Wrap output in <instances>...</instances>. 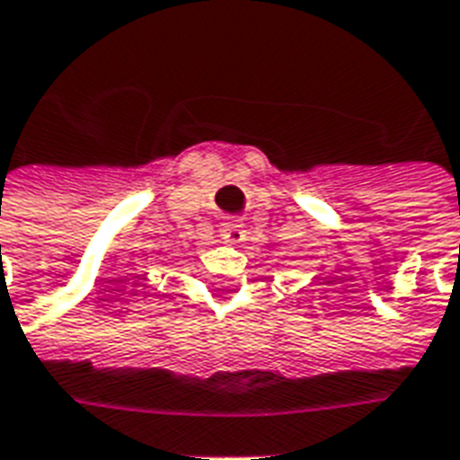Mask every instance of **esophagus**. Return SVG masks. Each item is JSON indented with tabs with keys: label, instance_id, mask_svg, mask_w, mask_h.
<instances>
[{
	"label": "esophagus",
	"instance_id": "esophagus-1",
	"mask_svg": "<svg viewBox=\"0 0 460 460\" xmlns=\"http://www.w3.org/2000/svg\"><path fill=\"white\" fill-rule=\"evenodd\" d=\"M221 239H224V243H239L243 239V229L239 224H224L221 226Z\"/></svg>",
	"mask_w": 460,
	"mask_h": 460
}]
</instances>
